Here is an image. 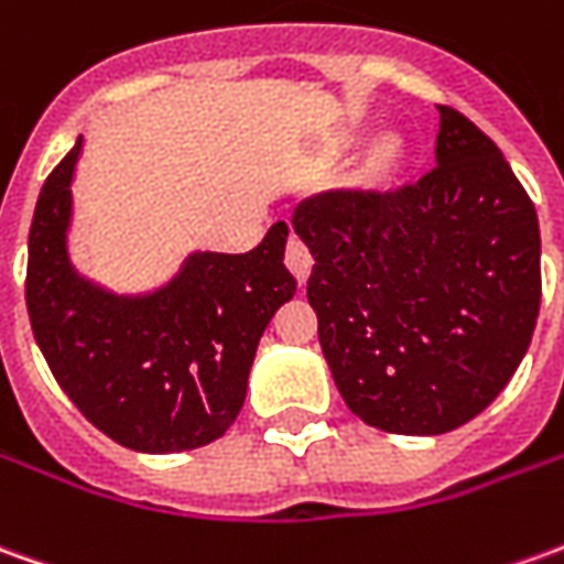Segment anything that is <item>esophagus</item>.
<instances>
[{
	"instance_id": "1",
	"label": "esophagus",
	"mask_w": 564,
	"mask_h": 564,
	"mask_svg": "<svg viewBox=\"0 0 564 564\" xmlns=\"http://www.w3.org/2000/svg\"><path fill=\"white\" fill-rule=\"evenodd\" d=\"M283 262H286V269L293 271V278L299 283L308 281L311 265H314V256L305 243L299 241L295 235H290V241H286V253H283Z\"/></svg>"
}]
</instances>
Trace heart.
I'll return each mask as SVG.
<instances>
[{
	"instance_id": "1",
	"label": "heart",
	"mask_w": 564,
	"mask_h": 564,
	"mask_svg": "<svg viewBox=\"0 0 564 564\" xmlns=\"http://www.w3.org/2000/svg\"><path fill=\"white\" fill-rule=\"evenodd\" d=\"M400 164H403V143L391 133L378 137L369 143L364 159L357 164V183L369 188L384 186V183H391L393 173L400 171Z\"/></svg>"
}]
</instances>
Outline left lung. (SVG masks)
Wrapping results in <instances>:
<instances>
[{
  "mask_svg": "<svg viewBox=\"0 0 564 564\" xmlns=\"http://www.w3.org/2000/svg\"><path fill=\"white\" fill-rule=\"evenodd\" d=\"M436 109V164L419 183L321 192L293 214L338 393L366 424L409 436L476 419L522 364L541 308L529 192L470 118Z\"/></svg>",
  "mask_w": 564,
  "mask_h": 564,
  "instance_id": "left-lung-1",
  "label": "left lung"
}]
</instances>
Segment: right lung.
Listing matches in <instances>:
<instances>
[{
    "label": "right lung",
    "mask_w": 564,
    "mask_h": 564,
    "mask_svg": "<svg viewBox=\"0 0 564 564\" xmlns=\"http://www.w3.org/2000/svg\"><path fill=\"white\" fill-rule=\"evenodd\" d=\"M78 152L82 137L35 200L26 259L35 345L78 412L118 446L152 455L207 446L238 419L256 345L295 293L286 223L250 253L188 256L159 293H106L66 256Z\"/></svg>",
    "instance_id": "1"
}]
</instances>
